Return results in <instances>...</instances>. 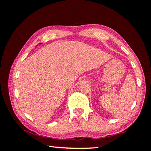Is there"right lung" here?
I'll return each mask as SVG.
<instances>
[{
    "label": "right lung",
    "instance_id": "obj_1",
    "mask_svg": "<svg viewBox=\"0 0 151 151\" xmlns=\"http://www.w3.org/2000/svg\"><path fill=\"white\" fill-rule=\"evenodd\" d=\"M41 44H42V43H40V44H39V45H41Z\"/></svg>",
    "mask_w": 151,
    "mask_h": 151
}]
</instances>
